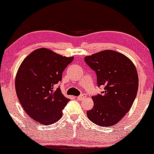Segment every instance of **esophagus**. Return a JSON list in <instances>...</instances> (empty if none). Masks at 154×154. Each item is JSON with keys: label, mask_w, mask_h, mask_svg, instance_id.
<instances>
[{"label": "esophagus", "mask_w": 154, "mask_h": 154, "mask_svg": "<svg viewBox=\"0 0 154 154\" xmlns=\"http://www.w3.org/2000/svg\"><path fill=\"white\" fill-rule=\"evenodd\" d=\"M86 97V94H80V96H78V97H76V98H77V100H82V99L85 98V97Z\"/></svg>", "instance_id": "obj_1"}]
</instances>
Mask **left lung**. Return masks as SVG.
Returning a JSON list of instances; mask_svg holds the SVG:
<instances>
[{
    "label": "left lung",
    "mask_w": 154,
    "mask_h": 154,
    "mask_svg": "<svg viewBox=\"0 0 154 154\" xmlns=\"http://www.w3.org/2000/svg\"><path fill=\"white\" fill-rule=\"evenodd\" d=\"M97 74V86L104 91L92 97L94 106L87 111L88 119L100 127L116 125L130 109L136 97L139 77L133 62L111 50L85 57Z\"/></svg>",
    "instance_id": "obj_1"
}]
</instances>
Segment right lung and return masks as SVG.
Here are the masks:
<instances>
[{"label":"right lung","mask_w":154,"mask_h":154,"mask_svg":"<svg viewBox=\"0 0 154 154\" xmlns=\"http://www.w3.org/2000/svg\"><path fill=\"white\" fill-rule=\"evenodd\" d=\"M74 57H63L47 48H38L24 60L15 77L18 100L27 115L43 125L58 122L69 99L60 87L63 72Z\"/></svg>","instance_id":"obj_1"}]
</instances>
